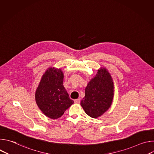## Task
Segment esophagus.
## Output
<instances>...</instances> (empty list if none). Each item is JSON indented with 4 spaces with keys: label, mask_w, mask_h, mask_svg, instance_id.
Here are the masks:
<instances>
[{
    "label": "esophagus",
    "mask_w": 154,
    "mask_h": 154,
    "mask_svg": "<svg viewBox=\"0 0 154 154\" xmlns=\"http://www.w3.org/2000/svg\"><path fill=\"white\" fill-rule=\"evenodd\" d=\"M80 102V99H77L74 100V103H79Z\"/></svg>",
    "instance_id": "34e87169"
}]
</instances>
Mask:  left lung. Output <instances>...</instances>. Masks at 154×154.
Instances as JSON below:
<instances>
[{"label":"left lung","mask_w":154,"mask_h":154,"mask_svg":"<svg viewBox=\"0 0 154 154\" xmlns=\"http://www.w3.org/2000/svg\"><path fill=\"white\" fill-rule=\"evenodd\" d=\"M113 92L112 78L105 68H102L86 87L85 96L80 105L88 115L98 118L110 107Z\"/></svg>","instance_id":"obj_1"}]
</instances>
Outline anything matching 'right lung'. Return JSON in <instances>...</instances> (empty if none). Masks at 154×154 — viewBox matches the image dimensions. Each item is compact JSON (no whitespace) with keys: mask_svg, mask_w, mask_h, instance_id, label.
<instances>
[{"mask_svg":"<svg viewBox=\"0 0 154 154\" xmlns=\"http://www.w3.org/2000/svg\"><path fill=\"white\" fill-rule=\"evenodd\" d=\"M63 73L60 69L49 68L43 74L35 93L39 109L48 117L57 119L74 101L63 86Z\"/></svg>","mask_w":154,"mask_h":154,"instance_id":"obj_1","label":"right lung"}]
</instances>
